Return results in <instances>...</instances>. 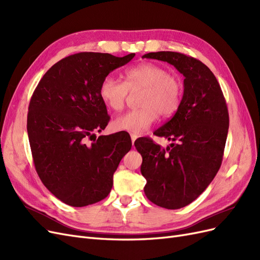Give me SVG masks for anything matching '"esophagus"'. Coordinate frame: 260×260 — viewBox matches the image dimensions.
Instances as JSON below:
<instances>
[{
    "mask_svg": "<svg viewBox=\"0 0 260 260\" xmlns=\"http://www.w3.org/2000/svg\"><path fill=\"white\" fill-rule=\"evenodd\" d=\"M130 137H131V141H132V144H133V143H135V141L138 139V136L135 135V133H131Z\"/></svg>",
    "mask_w": 260,
    "mask_h": 260,
    "instance_id": "34e87169",
    "label": "esophagus"
}]
</instances>
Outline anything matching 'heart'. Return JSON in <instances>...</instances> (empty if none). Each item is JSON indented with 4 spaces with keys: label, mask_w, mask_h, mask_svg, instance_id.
Returning <instances> with one entry per match:
<instances>
[{
    "label": "heart",
    "mask_w": 260,
    "mask_h": 260,
    "mask_svg": "<svg viewBox=\"0 0 260 260\" xmlns=\"http://www.w3.org/2000/svg\"><path fill=\"white\" fill-rule=\"evenodd\" d=\"M124 82L114 76H106L100 85V98L112 111L120 112L124 107L129 91L143 90L140 106L118 116L113 127L119 131L141 135L156 121L158 115L169 117L180 106L183 94V84L175 75L168 74L164 67L143 62L128 68L123 74Z\"/></svg>",
    "instance_id": "b5f03b06"
}]
</instances>
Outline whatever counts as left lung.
Listing matches in <instances>:
<instances>
[{
	"label": "left lung",
	"mask_w": 260,
	"mask_h": 260,
	"mask_svg": "<svg viewBox=\"0 0 260 260\" xmlns=\"http://www.w3.org/2000/svg\"><path fill=\"white\" fill-rule=\"evenodd\" d=\"M142 58L167 61L184 77L178 111L154 132L172 143L162 148L151 139L135 142L143 158L141 174L146 179V198L157 206L179 209L206 190L221 166L229 113L215 75L201 60L165 51Z\"/></svg>",
	"instance_id": "left-lung-1"
}]
</instances>
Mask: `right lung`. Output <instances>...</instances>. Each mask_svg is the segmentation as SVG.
Here are the masks:
<instances>
[{"label": "right lung", "instance_id": "1", "mask_svg": "<svg viewBox=\"0 0 260 260\" xmlns=\"http://www.w3.org/2000/svg\"><path fill=\"white\" fill-rule=\"evenodd\" d=\"M135 55H70L45 73L31 96L27 131L36 170L46 188L69 206L104 200L112 190L114 172L130 151L125 133L88 140L109 121L100 98L102 80Z\"/></svg>", "mask_w": 260, "mask_h": 260}]
</instances>
